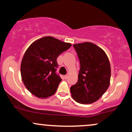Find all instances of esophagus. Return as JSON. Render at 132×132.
<instances>
[{
	"label": "esophagus",
	"instance_id": "obj_1",
	"mask_svg": "<svg viewBox=\"0 0 132 132\" xmlns=\"http://www.w3.org/2000/svg\"><path fill=\"white\" fill-rule=\"evenodd\" d=\"M64 79H67L68 78V75L64 76Z\"/></svg>",
	"mask_w": 132,
	"mask_h": 132
}]
</instances>
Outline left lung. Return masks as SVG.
Listing matches in <instances>:
<instances>
[{
    "instance_id": "8db88e82",
    "label": "left lung",
    "mask_w": 132,
    "mask_h": 132,
    "mask_svg": "<svg viewBox=\"0 0 132 132\" xmlns=\"http://www.w3.org/2000/svg\"><path fill=\"white\" fill-rule=\"evenodd\" d=\"M80 62L78 80L70 88L71 96L82 104H92L101 97L110 85L111 69L102 48L90 42L73 45Z\"/></svg>"
}]
</instances>
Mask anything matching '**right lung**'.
I'll list each match as a JSON object with an SVG mask.
<instances>
[{"label": "right lung", "mask_w": 132, "mask_h": 132, "mask_svg": "<svg viewBox=\"0 0 132 132\" xmlns=\"http://www.w3.org/2000/svg\"><path fill=\"white\" fill-rule=\"evenodd\" d=\"M71 46L52 37L36 40L25 51L20 66L21 76L26 88L36 97H49L55 93L61 79L56 73V59Z\"/></svg>", "instance_id": "1"}]
</instances>
